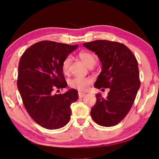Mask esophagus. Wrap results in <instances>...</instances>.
Listing matches in <instances>:
<instances>
[{
	"instance_id": "1",
	"label": "esophagus",
	"mask_w": 159,
	"mask_h": 159,
	"mask_svg": "<svg viewBox=\"0 0 159 159\" xmlns=\"http://www.w3.org/2000/svg\"><path fill=\"white\" fill-rule=\"evenodd\" d=\"M84 95H85L84 93H82V92H79L78 93V96H79L80 98H82Z\"/></svg>"
}]
</instances>
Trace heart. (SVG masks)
Masks as SVG:
<instances>
[{
	"label": "heart",
	"mask_w": 159,
	"mask_h": 159,
	"mask_svg": "<svg viewBox=\"0 0 159 159\" xmlns=\"http://www.w3.org/2000/svg\"><path fill=\"white\" fill-rule=\"evenodd\" d=\"M80 59L87 66L88 68H93L98 61V57L93 53L82 51L78 54ZM71 65V58L67 57L62 61L61 69L64 74H68ZM93 83V80L91 78H84V77H75L69 81V85L71 88L78 89L80 91L86 90L89 86Z\"/></svg>",
	"instance_id": "1"
}]
</instances>
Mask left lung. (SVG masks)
Returning a JSON list of instances; mask_svg holds the SVG:
<instances>
[{
  "label": "left lung",
  "instance_id": "obj_1",
  "mask_svg": "<svg viewBox=\"0 0 159 159\" xmlns=\"http://www.w3.org/2000/svg\"><path fill=\"white\" fill-rule=\"evenodd\" d=\"M83 45L94 52L102 64L94 87L109 89L106 98L95 95L97 101L91 109V116L101 126L116 125L129 112L140 88L137 60L122 43L98 40Z\"/></svg>",
  "mask_w": 159,
  "mask_h": 159
}]
</instances>
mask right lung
Here are the masks:
<instances>
[{
  "label": "right lung",
  "mask_w": 159,
  "mask_h": 159,
  "mask_svg": "<svg viewBox=\"0 0 159 159\" xmlns=\"http://www.w3.org/2000/svg\"><path fill=\"white\" fill-rule=\"evenodd\" d=\"M78 47L38 42L26 49L19 61L17 86L24 106L34 121L45 129L66 125L70 119V105L78 99L75 89L64 94L53 93L54 89L66 88L61 64Z\"/></svg>",
  "instance_id": "right-lung-1"
}]
</instances>
